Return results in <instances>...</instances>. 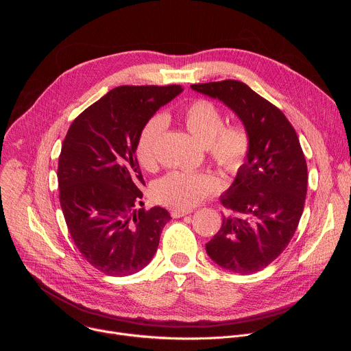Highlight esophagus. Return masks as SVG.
Instances as JSON below:
<instances>
[{"instance_id":"34e87169","label":"esophagus","mask_w":351,"mask_h":351,"mask_svg":"<svg viewBox=\"0 0 351 351\" xmlns=\"http://www.w3.org/2000/svg\"><path fill=\"white\" fill-rule=\"evenodd\" d=\"M190 213H191V210H179V208H175V210L171 211V215H172L173 218H180V217H184V215H187V214H190Z\"/></svg>"}]
</instances>
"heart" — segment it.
Segmentation results:
<instances>
[{"mask_svg":"<svg viewBox=\"0 0 351 351\" xmlns=\"http://www.w3.org/2000/svg\"><path fill=\"white\" fill-rule=\"evenodd\" d=\"M187 129L204 144H208L210 154L221 169L236 173L245 164L252 152V136L239 122L225 123L221 108L207 98H195L182 110ZM165 128L161 115L149 118L141 128L134 153L138 164L153 169L157 162V145ZM219 190L218 179L204 172L173 171L158 179L152 194L157 203L186 210L202 203Z\"/></svg>","mask_w":351,"mask_h":351,"instance_id":"obj_1","label":"heart"}]
</instances>
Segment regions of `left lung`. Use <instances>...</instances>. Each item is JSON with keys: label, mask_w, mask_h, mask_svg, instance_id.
Wrapping results in <instances>:
<instances>
[{"label": "left lung", "mask_w": 351, "mask_h": 351, "mask_svg": "<svg viewBox=\"0 0 351 351\" xmlns=\"http://www.w3.org/2000/svg\"><path fill=\"white\" fill-rule=\"evenodd\" d=\"M221 99L252 136V152L226 193L218 233L207 254L223 269L252 274L282 254L302 218L307 194V162L297 133L285 114L243 82L191 84Z\"/></svg>", "instance_id": "1"}]
</instances>
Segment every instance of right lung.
<instances>
[{
  "mask_svg": "<svg viewBox=\"0 0 351 351\" xmlns=\"http://www.w3.org/2000/svg\"><path fill=\"white\" fill-rule=\"evenodd\" d=\"M182 86H119L69 126L58 161L60 203L71 237L95 269L128 276L153 260L165 208L143 206L144 184L134 154L144 123Z\"/></svg>",
  "mask_w": 351,
  "mask_h": 351,
  "instance_id": "add662e5",
  "label": "right lung"
}]
</instances>
